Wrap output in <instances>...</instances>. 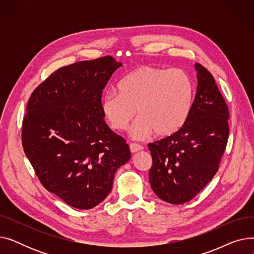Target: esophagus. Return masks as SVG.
Returning <instances> with one entry per match:
<instances>
[{
	"label": "esophagus",
	"mask_w": 254,
	"mask_h": 254,
	"mask_svg": "<svg viewBox=\"0 0 254 254\" xmlns=\"http://www.w3.org/2000/svg\"><path fill=\"white\" fill-rule=\"evenodd\" d=\"M144 147L142 145L140 144H136V143H130L129 144V150L131 153H135V152H138L140 150H142Z\"/></svg>",
	"instance_id": "1"
}]
</instances>
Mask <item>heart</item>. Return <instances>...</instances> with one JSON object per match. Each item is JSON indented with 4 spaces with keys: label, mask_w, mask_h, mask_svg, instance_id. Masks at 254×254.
<instances>
[{
    "label": "heart",
    "mask_w": 254,
    "mask_h": 254,
    "mask_svg": "<svg viewBox=\"0 0 254 254\" xmlns=\"http://www.w3.org/2000/svg\"><path fill=\"white\" fill-rule=\"evenodd\" d=\"M101 100V111L115 130L129 128L132 139L141 140L154 131L158 137L174 134L188 120L192 109L194 87L190 75L180 69L140 65L127 73Z\"/></svg>",
    "instance_id": "1"
}]
</instances>
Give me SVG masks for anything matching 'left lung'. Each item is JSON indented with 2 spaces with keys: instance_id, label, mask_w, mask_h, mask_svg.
<instances>
[{
  "instance_id": "8db88e82",
  "label": "left lung",
  "mask_w": 254,
  "mask_h": 254,
  "mask_svg": "<svg viewBox=\"0 0 254 254\" xmlns=\"http://www.w3.org/2000/svg\"><path fill=\"white\" fill-rule=\"evenodd\" d=\"M197 86L185 124L171 136L148 144L149 182L163 201L190 202L214 177L229 138V109L203 65L195 64Z\"/></svg>"
}]
</instances>
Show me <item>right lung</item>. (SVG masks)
Returning a JSON list of instances; mask_svg holds the SVG:
<instances>
[{
  "label": "right lung",
  "instance_id": "add662e5",
  "mask_svg": "<svg viewBox=\"0 0 254 254\" xmlns=\"http://www.w3.org/2000/svg\"><path fill=\"white\" fill-rule=\"evenodd\" d=\"M122 65L105 57L64 66L33 91L26 106L25 155L44 188L80 210L104 201L115 172L130 158L100 107L103 89Z\"/></svg>",
  "mask_w": 254,
  "mask_h": 254
}]
</instances>
